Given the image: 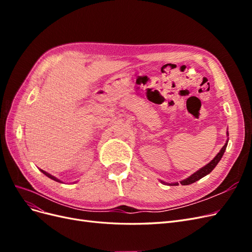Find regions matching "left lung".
Masks as SVG:
<instances>
[{"label": "left lung", "mask_w": 252, "mask_h": 252, "mask_svg": "<svg viewBox=\"0 0 252 252\" xmlns=\"http://www.w3.org/2000/svg\"><path fill=\"white\" fill-rule=\"evenodd\" d=\"M226 147H227V143L224 145L223 148L220 149V151L219 152V154L216 156V158L212 159V161L206 165L205 167H203V168H201L200 170H197L196 172H194L192 175H190V177L184 181L181 182L182 185H190L192 184V183L199 181L200 179H202L203 177H205V175H207L208 173H210L213 169H215V167L217 166V164L220 162V159L222 158L224 152L226 150ZM170 185H174V186H178L179 183H173V184H170Z\"/></svg>", "instance_id": "obj_1"}]
</instances>
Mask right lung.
Segmentation results:
<instances>
[{
	"label": "right lung",
	"mask_w": 252,
	"mask_h": 252,
	"mask_svg": "<svg viewBox=\"0 0 252 252\" xmlns=\"http://www.w3.org/2000/svg\"><path fill=\"white\" fill-rule=\"evenodd\" d=\"M41 171H42V172H43V173H44L45 175H47V177H48V178H50V179H52V180H55V181L59 182V180H57V179H56L55 177H52V175H50L49 173H47V172H45V171H43V170H41Z\"/></svg>",
	"instance_id": "add662e5"
}]
</instances>
